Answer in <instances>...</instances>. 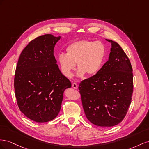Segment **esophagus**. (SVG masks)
Returning a JSON list of instances; mask_svg holds the SVG:
<instances>
[{
    "label": "esophagus",
    "mask_w": 149,
    "mask_h": 149,
    "mask_svg": "<svg viewBox=\"0 0 149 149\" xmlns=\"http://www.w3.org/2000/svg\"><path fill=\"white\" fill-rule=\"evenodd\" d=\"M72 87H73L74 89H77V88H78L77 84H76V83H73V84H72Z\"/></svg>",
    "instance_id": "34e87169"
}]
</instances>
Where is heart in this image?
Segmentation results:
<instances>
[{
  "label": "heart",
  "mask_w": 149,
  "mask_h": 149,
  "mask_svg": "<svg viewBox=\"0 0 149 149\" xmlns=\"http://www.w3.org/2000/svg\"><path fill=\"white\" fill-rule=\"evenodd\" d=\"M106 56L104 44L99 41L80 40L67 47L66 54H61L58 62L61 71L67 78L73 76L77 63V76L96 75L102 67Z\"/></svg>",
  "instance_id": "obj_1"
}]
</instances>
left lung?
I'll return each instance as SVG.
<instances>
[{"label":"left lung","instance_id":"1","mask_svg":"<svg viewBox=\"0 0 149 149\" xmlns=\"http://www.w3.org/2000/svg\"><path fill=\"white\" fill-rule=\"evenodd\" d=\"M112 45L109 60L96 75L79 84L84 112L93 124L116 125L124 119L131 104L134 82L130 60L117 42Z\"/></svg>","mask_w":149,"mask_h":149}]
</instances>
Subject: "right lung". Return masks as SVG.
Instances as JSON below:
<instances>
[{"mask_svg": "<svg viewBox=\"0 0 149 149\" xmlns=\"http://www.w3.org/2000/svg\"><path fill=\"white\" fill-rule=\"evenodd\" d=\"M61 36L45 34L31 41L21 52L14 77L15 97L20 110L30 119L47 122L60 112L63 93L71 87L54 55Z\"/></svg>", "mask_w": 149, "mask_h": 149, "instance_id": "1", "label": "right lung"}]
</instances>
